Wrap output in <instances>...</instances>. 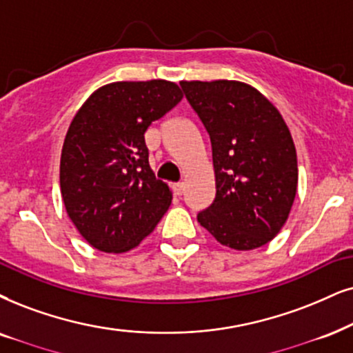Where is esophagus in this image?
Instances as JSON below:
<instances>
[{"label": "esophagus", "mask_w": 353, "mask_h": 353, "mask_svg": "<svg viewBox=\"0 0 353 353\" xmlns=\"http://www.w3.org/2000/svg\"><path fill=\"white\" fill-rule=\"evenodd\" d=\"M172 192H174V195H177V197H181V195L184 194V184H182V182H177V184H172Z\"/></svg>", "instance_id": "1"}]
</instances>
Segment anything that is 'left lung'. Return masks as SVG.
Returning <instances> with one entry per match:
<instances>
[{"mask_svg": "<svg viewBox=\"0 0 353 353\" xmlns=\"http://www.w3.org/2000/svg\"><path fill=\"white\" fill-rule=\"evenodd\" d=\"M212 141L216 195L197 220L223 246L251 251L287 221L296 195V150L275 105L241 81H181Z\"/></svg>", "mask_w": 353, "mask_h": 353, "instance_id": "obj_1", "label": "left lung"}]
</instances>
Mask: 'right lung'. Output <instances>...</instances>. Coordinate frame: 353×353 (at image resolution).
I'll list each match as a JSON object with an SVG mask.
<instances>
[{
	"label": "right lung",
	"mask_w": 353,
	"mask_h": 353,
	"mask_svg": "<svg viewBox=\"0 0 353 353\" xmlns=\"http://www.w3.org/2000/svg\"><path fill=\"white\" fill-rule=\"evenodd\" d=\"M182 99L176 83L117 81L92 92L66 132L61 197L79 234L102 252L137 248L172 200L148 163L145 132Z\"/></svg>",
	"instance_id": "1"
}]
</instances>
